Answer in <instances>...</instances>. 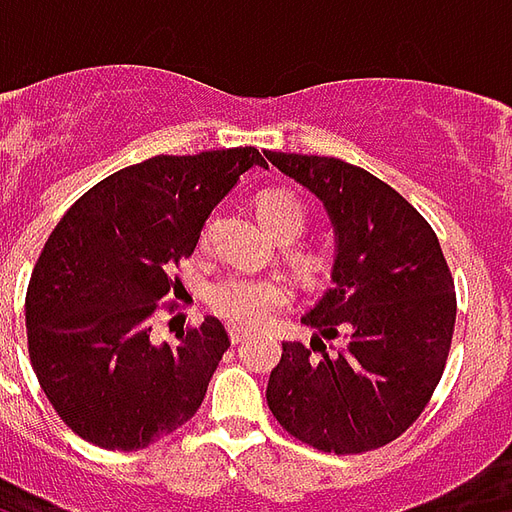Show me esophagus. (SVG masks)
Returning <instances> with one entry per match:
<instances>
[{"label": "esophagus", "instance_id": "1", "mask_svg": "<svg viewBox=\"0 0 512 512\" xmlns=\"http://www.w3.org/2000/svg\"><path fill=\"white\" fill-rule=\"evenodd\" d=\"M227 333H230V342L233 344L244 342L246 336H249V331H246V328H241V325H227Z\"/></svg>", "mask_w": 512, "mask_h": 512}]
</instances>
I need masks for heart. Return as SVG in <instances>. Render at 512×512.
I'll return each instance as SVG.
<instances>
[{
	"label": "heart",
	"instance_id": "obj_1",
	"mask_svg": "<svg viewBox=\"0 0 512 512\" xmlns=\"http://www.w3.org/2000/svg\"><path fill=\"white\" fill-rule=\"evenodd\" d=\"M257 219L276 241H295L306 230V208L301 200L271 189L257 200ZM290 301V287L276 276L227 274L208 290L211 309L233 325H260Z\"/></svg>",
	"mask_w": 512,
	"mask_h": 512
}]
</instances>
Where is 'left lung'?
Instances as JSON below:
<instances>
[{
	"label": "left lung",
	"instance_id": "obj_1",
	"mask_svg": "<svg viewBox=\"0 0 512 512\" xmlns=\"http://www.w3.org/2000/svg\"><path fill=\"white\" fill-rule=\"evenodd\" d=\"M263 154L323 203L336 241L331 287L301 317L317 333L309 347L282 342L268 407L325 453L382 448L418 420L448 361L456 293L445 255L429 222L369 170Z\"/></svg>",
	"mask_w": 512,
	"mask_h": 512
}]
</instances>
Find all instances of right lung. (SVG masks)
Masks as SVG:
<instances>
[{
    "label": "right lung",
    "instance_id": "add662e5",
    "mask_svg": "<svg viewBox=\"0 0 512 512\" xmlns=\"http://www.w3.org/2000/svg\"><path fill=\"white\" fill-rule=\"evenodd\" d=\"M255 146L151 157L94 184L59 219L26 290L29 358L56 415L105 450L168 437L203 404L230 347L206 320L179 344L151 339L170 268L198 246L208 214L246 170Z\"/></svg>",
    "mask_w": 512,
    "mask_h": 512
}]
</instances>
